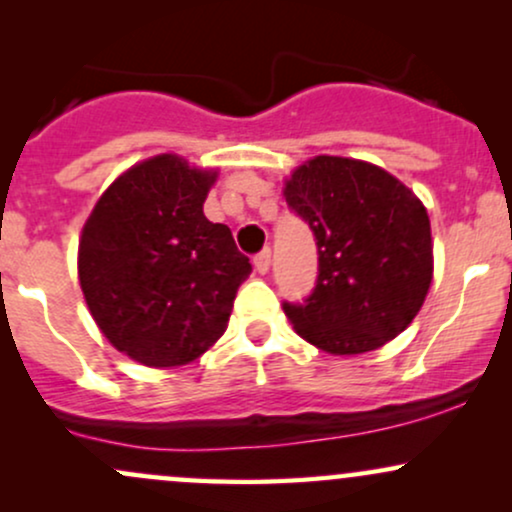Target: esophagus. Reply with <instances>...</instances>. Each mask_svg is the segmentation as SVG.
<instances>
[{
	"mask_svg": "<svg viewBox=\"0 0 512 512\" xmlns=\"http://www.w3.org/2000/svg\"><path fill=\"white\" fill-rule=\"evenodd\" d=\"M252 262H255V269H257V272H260V274H267L269 272V267H272V250H262L260 252V255H255V260H252Z\"/></svg>",
	"mask_w": 512,
	"mask_h": 512,
	"instance_id": "34e87169",
	"label": "esophagus"
}]
</instances>
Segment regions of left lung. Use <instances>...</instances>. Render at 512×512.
Here are the masks:
<instances>
[{
	"instance_id": "left-lung-1",
	"label": "left lung",
	"mask_w": 512,
	"mask_h": 512,
	"mask_svg": "<svg viewBox=\"0 0 512 512\" xmlns=\"http://www.w3.org/2000/svg\"><path fill=\"white\" fill-rule=\"evenodd\" d=\"M286 204L317 245V281L284 313L334 356L373 351L409 327L433 279L431 221L395 175L366 161L315 156L293 170Z\"/></svg>"
}]
</instances>
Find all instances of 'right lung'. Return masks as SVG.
Here are the masks:
<instances>
[{
	"label": "right lung",
	"instance_id": "add662e5",
	"mask_svg": "<svg viewBox=\"0 0 512 512\" xmlns=\"http://www.w3.org/2000/svg\"><path fill=\"white\" fill-rule=\"evenodd\" d=\"M216 173L161 154L122 173L88 216L79 281L117 351L154 368L202 356L226 332L252 264L204 216Z\"/></svg>",
	"mask_w": 512,
	"mask_h": 512
}]
</instances>
